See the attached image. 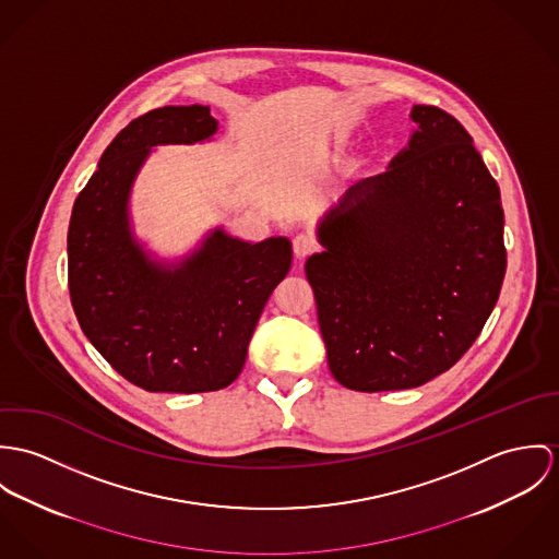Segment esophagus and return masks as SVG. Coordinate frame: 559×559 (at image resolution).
<instances>
[{
	"label": "esophagus",
	"instance_id": "34e87169",
	"mask_svg": "<svg viewBox=\"0 0 559 559\" xmlns=\"http://www.w3.org/2000/svg\"><path fill=\"white\" fill-rule=\"evenodd\" d=\"M314 249H317V242H314V238L310 234H298L294 238V252H296L298 259H305Z\"/></svg>",
	"mask_w": 559,
	"mask_h": 559
}]
</instances>
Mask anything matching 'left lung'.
<instances>
[{
	"instance_id": "1",
	"label": "left lung",
	"mask_w": 559,
	"mask_h": 559,
	"mask_svg": "<svg viewBox=\"0 0 559 559\" xmlns=\"http://www.w3.org/2000/svg\"><path fill=\"white\" fill-rule=\"evenodd\" d=\"M407 145L345 190L307 259L328 367L358 392L418 388L478 338L506 274L503 210L474 139L414 105Z\"/></svg>"
}]
</instances>
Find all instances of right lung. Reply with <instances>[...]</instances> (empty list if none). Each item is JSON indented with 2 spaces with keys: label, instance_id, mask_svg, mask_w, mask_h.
Wrapping results in <instances>:
<instances>
[{
  "label": "right lung",
  "instance_id": "1",
  "mask_svg": "<svg viewBox=\"0 0 559 559\" xmlns=\"http://www.w3.org/2000/svg\"><path fill=\"white\" fill-rule=\"evenodd\" d=\"M210 107H163L109 143L79 192L68 227V287L83 334L147 392H212L242 372L250 336L292 267L289 238L250 245L223 227L167 261L134 236L130 194L156 145L216 134Z\"/></svg>",
  "mask_w": 559,
  "mask_h": 559
}]
</instances>
